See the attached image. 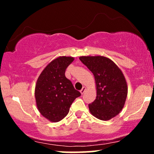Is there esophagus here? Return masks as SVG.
<instances>
[{
    "mask_svg": "<svg viewBox=\"0 0 154 154\" xmlns=\"http://www.w3.org/2000/svg\"><path fill=\"white\" fill-rule=\"evenodd\" d=\"M85 91H86V88L85 87H83L82 88V90H81L80 91V93H81V94H83V93H85Z\"/></svg>",
    "mask_w": 154,
    "mask_h": 154,
    "instance_id": "obj_1",
    "label": "esophagus"
}]
</instances>
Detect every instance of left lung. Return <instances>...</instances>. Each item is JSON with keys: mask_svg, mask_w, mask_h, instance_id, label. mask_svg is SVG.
Wrapping results in <instances>:
<instances>
[{"mask_svg": "<svg viewBox=\"0 0 154 154\" xmlns=\"http://www.w3.org/2000/svg\"><path fill=\"white\" fill-rule=\"evenodd\" d=\"M79 60L93 72L96 85V98L89 104L93 116L107 121L122 110L127 96L128 85L119 66L102 56H80Z\"/></svg>", "mask_w": 154, "mask_h": 154, "instance_id": "obj_1", "label": "left lung"}]
</instances>
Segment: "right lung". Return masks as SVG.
Masks as SVG:
<instances>
[{"label":"right lung","instance_id":"obj_1","mask_svg":"<svg viewBox=\"0 0 154 154\" xmlns=\"http://www.w3.org/2000/svg\"><path fill=\"white\" fill-rule=\"evenodd\" d=\"M74 59L72 56H62L51 61L40 73L35 85L37 108L52 122L63 119L75 98L81 95L65 77L66 69Z\"/></svg>","mask_w":154,"mask_h":154}]
</instances>
